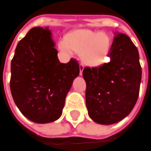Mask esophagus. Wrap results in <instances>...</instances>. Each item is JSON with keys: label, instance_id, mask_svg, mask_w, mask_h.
<instances>
[{"label": "esophagus", "instance_id": "obj_1", "mask_svg": "<svg viewBox=\"0 0 151 151\" xmlns=\"http://www.w3.org/2000/svg\"><path fill=\"white\" fill-rule=\"evenodd\" d=\"M83 68H84V66L83 65V64H80V65H79V74H80L81 76H82V74H83Z\"/></svg>", "mask_w": 151, "mask_h": 151}]
</instances>
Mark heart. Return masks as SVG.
<instances>
[{
    "mask_svg": "<svg viewBox=\"0 0 151 151\" xmlns=\"http://www.w3.org/2000/svg\"><path fill=\"white\" fill-rule=\"evenodd\" d=\"M59 47L68 54H72L73 50L81 52L86 64L99 65L110 52L111 40L105 33L83 30L71 34L67 41H62Z\"/></svg>",
    "mask_w": 151,
    "mask_h": 151,
    "instance_id": "b5f03b06",
    "label": "heart"
}]
</instances>
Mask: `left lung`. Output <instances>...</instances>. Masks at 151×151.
Returning a JSON list of instances; mask_svg holds the SVG:
<instances>
[{
  "mask_svg": "<svg viewBox=\"0 0 151 151\" xmlns=\"http://www.w3.org/2000/svg\"><path fill=\"white\" fill-rule=\"evenodd\" d=\"M114 35L108 55L110 61L83 71L88 115L100 124H115L129 114L137 101L141 82L137 47L127 35Z\"/></svg>",
  "mask_w": 151,
  "mask_h": 151,
  "instance_id": "1",
  "label": "left lung"
}]
</instances>
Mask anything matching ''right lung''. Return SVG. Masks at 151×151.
Returning a JSON list of instances; mask_svg holds the SVG:
<instances>
[{"instance_id": "1", "label": "right lung", "mask_w": 151, "mask_h": 151, "mask_svg": "<svg viewBox=\"0 0 151 151\" xmlns=\"http://www.w3.org/2000/svg\"><path fill=\"white\" fill-rule=\"evenodd\" d=\"M11 73V92L19 110L32 122L47 124L62 115L79 65L74 59L61 63L51 31L37 27L18 42Z\"/></svg>"}]
</instances>
